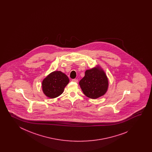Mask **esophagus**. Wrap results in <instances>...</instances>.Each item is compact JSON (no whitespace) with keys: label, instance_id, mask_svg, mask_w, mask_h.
<instances>
[{"label":"esophagus","instance_id":"34e87169","mask_svg":"<svg viewBox=\"0 0 152 152\" xmlns=\"http://www.w3.org/2000/svg\"><path fill=\"white\" fill-rule=\"evenodd\" d=\"M72 81L75 82V83H77L78 82V79H72Z\"/></svg>","mask_w":152,"mask_h":152}]
</instances>
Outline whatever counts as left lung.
I'll return each mask as SVG.
<instances>
[{"instance_id":"8db88e82","label":"left lung","mask_w":152,"mask_h":152,"mask_svg":"<svg viewBox=\"0 0 152 152\" xmlns=\"http://www.w3.org/2000/svg\"><path fill=\"white\" fill-rule=\"evenodd\" d=\"M84 94L91 99H97L107 93L109 80L103 69L99 65L85 71V76L79 81Z\"/></svg>"}]
</instances>
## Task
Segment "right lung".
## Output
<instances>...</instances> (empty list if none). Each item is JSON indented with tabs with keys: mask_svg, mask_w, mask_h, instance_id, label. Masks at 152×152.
<instances>
[{
	"mask_svg": "<svg viewBox=\"0 0 152 152\" xmlns=\"http://www.w3.org/2000/svg\"><path fill=\"white\" fill-rule=\"evenodd\" d=\"M69 81L68 77L62 72H52L42 81V91L47 97L55 98L63 93Z\"/></svg>",
	"mask_w": 152,
	"mask_h": 152,
	"instance_id": "obj_1",
	"label": "right lung"
}]
</instances>
